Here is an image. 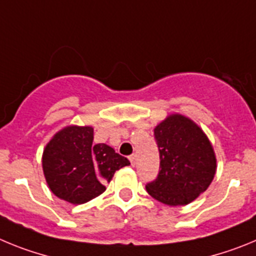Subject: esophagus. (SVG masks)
<instances>
[{
	"label": "esophagus",
	"instance_id": "34e87169",
	"mask_svg": "<svg viewBox=\"0 0 256 256\" xmlns=\"http://www.w3.org/2000/svg\"><path fill=\"white\" fill-rule=\"evenodd\" d=\"M130 164H132L133 166H134V164H136V155H134V154L130 156Z\"/></svg>",
	"mask_w": 256,
	"mask_h": 256
}]
</instances>
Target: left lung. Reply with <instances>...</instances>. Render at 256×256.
<instances>
[{"label": "left lung", "instance_id": "1", "mask_svg": "<svg viewBox=\"0 0 256 256\" xmlns=\"http://www.w3.org/2000/svg\"><path fill=\"white\" fill-rule=\"evenodd\" d=\"M154 136L160 170L146 190L162 204H190L209 187L216 174V160L209 140L194 122L178 114L156 126Z\"/></svg>", "mask_w": 256, "mask_h": 256}]
</instances>
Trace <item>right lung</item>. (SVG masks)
<instances>
[{
	"mask_svg": "<svg viewBox=\"0 0 256 256\" xmlns=\"http://www.w3.org/2000/svg\"><path fill=\"white\" fill-rule=\"evenodd\" d=\"M130 164L108 144H94L92 126L60 130L47 144L42 158L50 190L72 204H84L101 195L115 172Z\"/></svg>",
	"mask_w": 256,
	"mask_h": 256,
	"instance_id": "1",
	"label": "right lung"
}]
</instances>
